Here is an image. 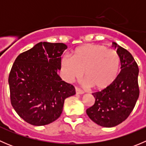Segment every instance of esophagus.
<instances>
[{
    "label": "esophagus",
    "mask_w": 146,
    "mask_h": 146,
    "mask_svg": "<svg viewBox=\"0 0 146 146\" xmlns=\"http://www.w3.org/2000/svg\"><path fill=\"white\" fill-rule=\"evenodd\" d=\"M76 93L78 94V95H82L84 93V92L81 90H80L79 88H76Z\"/></svg>",
    "instance_id": "1"
}]
</instances>
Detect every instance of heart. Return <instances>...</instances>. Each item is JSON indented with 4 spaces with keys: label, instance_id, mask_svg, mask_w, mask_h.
Masks as SVG:
<instances>
[{
    "label": "heart",
    "instance_id": "1",
    "mask_svg": "<svg viewBox=\"0 0 146 146\" xmlns=\"http://www.w3.org/2000/svg\"><path fill=\"white\" fill-rule=\"evenodd\" d=\"M61 70L67 81L79 79L83 75L86 86L102 90L117 80L121 68L119 54L107 46L88 44L74 51L73 57L66 55L61 59Z\"/></svg>",
    "mask_w": 146,
    "mask_h": 146
}]
</instances>
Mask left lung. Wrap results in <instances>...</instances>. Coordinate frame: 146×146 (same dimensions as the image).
<instances>
[{
  "mask_svg": "<svg viewBox=\"0 0 146 146\" xmlns=\"http://www.w3.org/2000/svg\"><path fill=\"white\" fill-rule=\"evenodd\" d=\"M121 58V71L117 80L107 89L92 93L95 104L86 113L95 123L114 127L126 120L133 110L139 96V70L133 56L123 47L112 42Z\"/></svg>",
  "mask_w": 146,
  "mask_h": 146,
  "instance_id": "8db88e82",
  "label": "left lung"
}]
</instances>
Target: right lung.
<instances>
[{
	"label": "right lung",
	"instance_id": "1",
	"mask_svg": "<svg viewBox=\"0 0 146 146\" xmlns=\"http://www.w3.org/2000/svg\"><path fill=\"white\" fill-rule=\"evenodd\" d=\"M66 48L63 43L39 42L20 54L13 65L8 78L11 104L30 124L44 126L56 120L65 99L76 94L73 85L57 73Z\"/></svg>",
	"mask_w": 146,
	"mask_h": 146
}]
</instances>
